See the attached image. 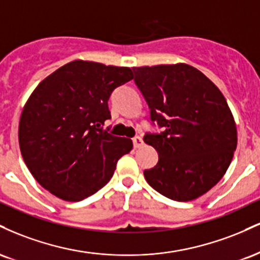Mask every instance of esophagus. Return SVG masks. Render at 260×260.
<instances>
[{"label": "esophagus", "instance_id": "obj_1", "mask_svg": "<svg viewBox=\"0 0 260 260\" xmlns=\"http://www.w3.org/2000/svg\"><path fill=\"white\" fill-rule=\"evenodd\" d=\"M143 138L142 137H139V136H137V137H134L133 138V145H134V148H140L143 145Z\"/></svg>", "mask_w": 260, "mask_h": 260}]
</instances>
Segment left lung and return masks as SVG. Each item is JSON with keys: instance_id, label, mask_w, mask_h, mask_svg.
<instances>
[{"instance_id": "left-lung-1", "label": "left lung", "mask_w": 260, "mask_h": 260, "mask_svg": "<svg viewBox=\"0 0 260 260\" xmlns=\"http://www.w3.org/2000/svg\"><path fill=\"white\" fill-rule=\"evenodd\" d=\"M136 82L164 132L144 142L159 154L145 180L156 192L189 202L222 178L237 147V128L220 89L186 63L133 67Z\"/></svg>"}]
</instances>
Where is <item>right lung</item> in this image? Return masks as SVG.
<instances>
[{
	"label": "right lung",
	"instance_id": "obj_1",
	"mask_svg": "<svg viewBox=\"0 0 260 260\" xmlns=\"http://www.w3.org/2000/svg\"><path fill=\"white\" fill-rule=\"evenodd\" d=\"M133 79L129 67L77 59L34 89L23 107L18 139L32 177L62 201L79 202L111 180L129 138L103 129L113 89Z\"/></svg>",
	"mask_w": 260,
	"mask_h": 260
}]
</instances>
